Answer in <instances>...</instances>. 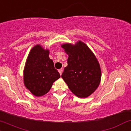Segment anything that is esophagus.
Segmentation results:
<instances>
[{
  "instance_id": "esophagus-1",
  "label": "esophagus",
  "mask_w": 131,
  "mask_h": 131,
  "mask_svg": "<svg viewBox=\"0 0 131 131\" xmlns=\"http://www.w3.org/2000/svg\"><path fill=\"white\" fill-rule=\"evenodd\" d=\"M63 70L62 69H60L58 70V71H59V73H60V75H61V74H62V73H63Z\"/></svg>"
}]
</instances>
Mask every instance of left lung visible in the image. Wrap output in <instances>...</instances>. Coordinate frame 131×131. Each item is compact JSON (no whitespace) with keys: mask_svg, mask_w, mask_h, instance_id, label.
Here are the masks:
<instances>
[{"mask_svg":"<svg viewBox=\"0 0 131 131\" xmlns=\"http://www.w3.org/2000/svg\"><path fill=\"white\" fill-rule=\"evenodd\" d=\"M68 55L61 77L70 90L80 98H86L96 90L101 80L100 64L93 52L82 41L63 44Z\"/></svg>","mask_w":131,"mask_h":131,"instance_id":"8db88e82","label":"left lung"}]
</instances>
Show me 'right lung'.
<instances>
[{
    "label": "right lung",
    "instance_id": "obj_1",
    "mask_svg": "<svg viewBox=\"0 0 131 131\" xmlns=\"http://www.w3.org/2000/svg\"><path fill=\"white\" fill-rule=\"evenodd\" d=\"M49 51L39 45L30 51L24 69V83L32 94L40 97L47 93L53 82L60 78L54 68L53 60L49 58Z\"/></svg>",
    "mask_w": 131,
    "mask_h": 131
}]
</instances>
